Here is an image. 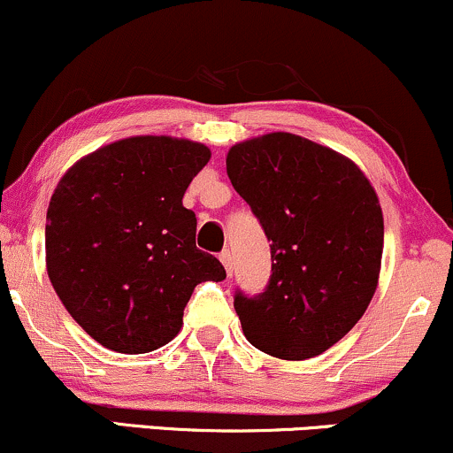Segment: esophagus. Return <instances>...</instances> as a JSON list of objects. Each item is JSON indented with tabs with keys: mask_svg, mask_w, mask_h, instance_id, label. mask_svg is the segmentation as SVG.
I'll return each mask as SVG.
<instances>
[{
	"mask_svg": "<svg viewBox=\"0 0 453 453\" xmlns=\"http://www.w3.org/2000/svg\"><path fill=\"white\" fill-rule=\"evenodd\" d=\"M219 259H221V264L226 265V272H227V276H232V270H234V255L230 253V250H223V253L219 255Z\"/></svg>",
	"mask_w": 453,
	"mask_h": 453,
	"instance_id": "34e87169",
	"label": "esophagus"
}]
</instances>
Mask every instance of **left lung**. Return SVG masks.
I'll return each instance as SVG.
<instances>
[{"mask_svg":"<svg viewBox=\"0 0 453 453\" xmlns=\"http://www.w3.org/2000/svg\"><path fill=\"white\" fill-rule=\"evenodd\" d=\"M226 168L272 242L268 288L234 297L242 334L270 357H319L361 320L378 288V194L350 157L291 133L232 145Z\"/></svg>","mask_w":453,"mask_h":453,"instance_id":"1","label":"left lung"}]
</instances>
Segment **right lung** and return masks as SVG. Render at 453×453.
I'll list each match as a JSON object with an SVG mask.
<instances>
[{
    "label": "right lung",
    "mask_w": 453,
    "mask_h": 453,
    "mask_svg": "<svg viewBox=\"0 0 453 453\" xmlns=\"http://www.w3.org/2000/svg\"><path fill=\"white\" fill-rule=\"evenodd\" d=\"M211 160L203 143L139 134L80 157L46 215V270L73 320L101 346L143 354L183 326L196 285L219 282V259L196 249L183 206Z\"/></svg>",
    "instance_id": "1"
}]
</instances>
